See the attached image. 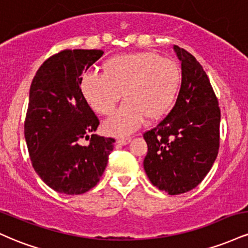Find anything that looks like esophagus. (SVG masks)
Instances as JSON below:
<instances>
[{
	"label": "esophagus",
	"instance_id": "obj_1",
	"mask_svg": "<svg viewBox=\"0 0 248 248\" xmlns=\"http://www.w3.org/2000/svg\"><path fill=\"white\" fill-rule=\"evenodd\" d=\"M130 141H132V138L116 139V143H118V144H122V146H124V144H128Z\"/></svg>",
	"mask_w": 248,
	"mask_h": 248
}]
</instances>
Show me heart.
Wrapping results in <instances>:
<instances>
[{"mask_svg":"<svg viewBox=\"0 0 248 248\" xmlns=\"http://www.w3.org/2000/svg\"><path fill=\"white\" fill-rule=\"evenodd\" d=\"M182 81V71L175 61L154 52H135L109 58L104 75L86 73L80 91L88 106L98 114L114 112L121 93L124 104L104 124L109 135L134 132L144 119L157 120L171 107Z\"/></svg>","mask_w":248,"mask_h":248,"instance_id":"obj_1","label":"heart"}]
</instances>
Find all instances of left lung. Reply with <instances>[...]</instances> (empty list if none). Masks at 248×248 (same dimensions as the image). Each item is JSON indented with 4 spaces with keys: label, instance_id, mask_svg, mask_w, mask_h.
Wrapping results in <instances>:
<instances>
[{
    "label": "left lung",
    "instance_id": "left-lung-1",
    "mask_svg": "<svg viewBox=\"0 0 248 248\" xmlns=\"http://www.w3.org/2000/svg\"><path fill=\"white\" fill-rule=\"evenodd\" d=\"M173 50L182 65L181 90L169 114L143 134V167L153 186L179 195L197 186L217 158L220 109L202 65L177 45Z\"/></svg>",
    "mask_w": 248,
    "mask_h": 248
}]
</instances>
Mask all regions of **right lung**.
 Here are the masks:
<instances>
[{
	"label": "right lung",
	"instance_id": "1",
	"mask_svg": "<svg viewBox=\"0 0 248 248\" xmlns=\"http://www.w3.org/2000/svg\"><path fill=\"white\" fill-rule=\"evenodd\" d=\"M102 50H62L41 65L29 92L24 136L33 169L57 192L80 195L94 187L115 140L92 134L99 126L80 91L81 76Z\"/></svg>",
	"mask_w": 248,
	"mask_h": 248
}]
</instances>
